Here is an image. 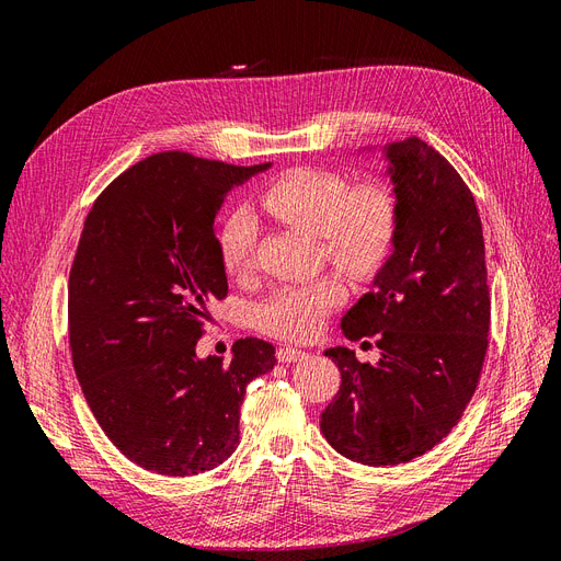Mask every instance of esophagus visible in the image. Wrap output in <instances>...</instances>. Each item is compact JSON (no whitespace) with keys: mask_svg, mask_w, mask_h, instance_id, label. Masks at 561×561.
I'll list each match as a JSON object with an SVG mask.
<instances>
[{"mask_svg":"<svg viewBox=\"0 0 561 561\" xmlns=\"http://www.w3.org/2000/svg\"><path fill=\"white\" fill-rule=\"evenodd\" d=\"M304 358H307V353L299 351V348H290V346L278 348V360L280 363H299Z\"/></svg>","mask_w":561,"mask_h":561,"instance_id":"34e87169","label":"esophagus"}]
</instances>
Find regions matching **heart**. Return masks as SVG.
<instances>
[{"instance_id":"b5f03b06","label":"heart","mask_w":561,"mask_h":561,"mask_svg":"<svg viewBox=\"0 0 561 561\" xmlns=\"http://www.w3.org/2000/svg\"><path fill=\"white\" fill-rule=\"evenodd\" d=\"M260 206L271 215L320 236L325 260L363 280L388 262L400 231L396 194L383 184H358L320 168H293L266 182ZM217 254L233 278L252 274L260 243V219L248 206L231 208L217 229ZM344 293L334 280L285 285L271 293L254 311L257 328L287 342L311 339Z\"/></svg>"}]
</instances>
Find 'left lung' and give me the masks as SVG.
Instances as JSON below:
<instances>
[{
	"label": "left lung",
	"mask_w": 561,
	"mask_h": 561,
	"mask_svg": "<svg viewBox=\"0 0 561 561\" xmlns=\"http://www.w3.org/2000/svg\"><path fill=\"white\" fill-rule=\"evenodd\" d=\"M400 231L375 290L342 318L344 336H377L379 363L336 346L342 386L320 414L351 461L398 466L431 451L463 416L489 346L491 299L478 206L456 168L419 138L386 147Z\"/></svg>",
	"instance_id": "8db88e82"
}]
</instances>
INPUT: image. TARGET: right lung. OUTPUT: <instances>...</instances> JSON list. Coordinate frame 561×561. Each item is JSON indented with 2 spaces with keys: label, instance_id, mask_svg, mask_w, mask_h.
Wrapping results in <instances>:
<instances>
[{
  "label": "right lung",
  "instance_id": "obj_1",
  "mask_svg": "<svg viewBox=\"0 0 561 561\" xmlns=\"http://www.w3.org/2000/svg\"><path fill=\"white\" fill-rule=\"evenodd\" d=\"M268 165L159 151L110 182L83 222L67 283L72 363L100 428L145 470L192 478L227 461L248 383L276 365L254 336L229 365L196 355L208 307L229 290L215 215Z\"/></svg>",
  "mask_w": 561,
  "mask_h": 561
}]
</instances>
